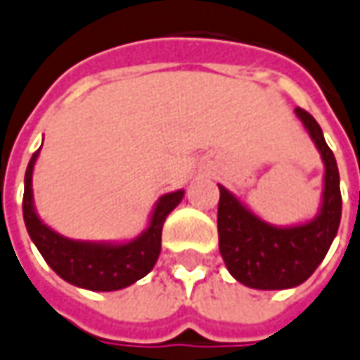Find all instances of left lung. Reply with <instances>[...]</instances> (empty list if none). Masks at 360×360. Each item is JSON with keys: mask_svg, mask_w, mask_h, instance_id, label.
<instances>
[{"mask_svg": "<svg viewBox=\"0 0 360 360\" xmlns=\"http://www.w3.org/2000/svg\"><path fill=\"white\" fill-rule=\"evenodd\" d=\"M295 116L314 139L325 167L321 205L311 221L270 224L219 185V250L232 278L254 290H288L305 282L323 262L341 222L343 202L333 151L309 112L295 108Z\"/></svg>", "mask_w": 360, "mask_h": 360, "instance_id": "left-lung-1", "label": "left lung"}]
</instances>
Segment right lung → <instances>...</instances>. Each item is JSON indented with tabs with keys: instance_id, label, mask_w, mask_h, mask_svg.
<instances>
[{
	"instance_id": "add662e5",
	"label": "right lung",
	"mask_w": 360,
	"mask_h": 360,
	"mask_svg": "<svg viewBox=\"0 0 360 360\" xmlns=\"http://www.w3.org/2000/svg\"><path fill=\"white\" fill-rule=\"evenodd\" d=\"M37 149L25 171V193H23V219L31 240L55 272L77 288L90 292H116L141 280L151 272L161 252L163 222L183 199L185 191H173L161 195L148 229L136 238L126 242H90L72 240L39 219L33 202V169L39 158Z\"/></svg>"
}]
</instances>
